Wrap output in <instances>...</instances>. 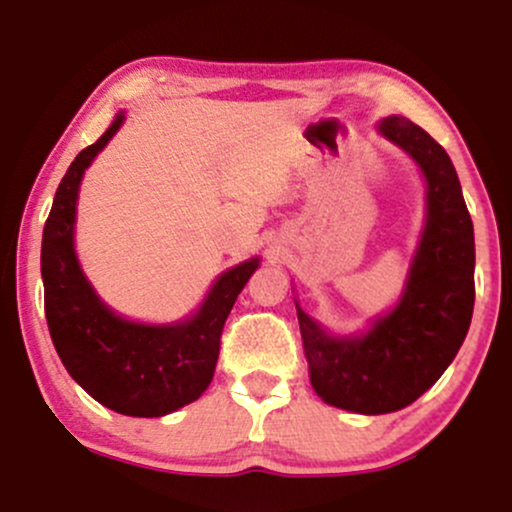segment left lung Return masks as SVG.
Wrapping results in <instances>:
<instances>
[{
  "instance_id": "8db88e82",
  "label": "left lung",
  "mask_w": 512,
  "mask_h": 512,
  "mask_svg": "<svg viewBox=\"0 0 512 512\" xmlns=\"http://www.w3.org/2000/svg\"><path fill=\"white\" fill-rule=\"evenodd\" d=\"M428 179V221L401 303L362 338H330L296 306L313 389L345 411L411 406L457 357L474 313V223L440 143L401 116L379 123Z\"/></svg>"
}]
</instances>
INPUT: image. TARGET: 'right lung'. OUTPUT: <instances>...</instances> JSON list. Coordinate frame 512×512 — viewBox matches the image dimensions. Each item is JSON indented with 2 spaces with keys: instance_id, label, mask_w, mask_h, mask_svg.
Returning a JSON list of instances; mask_svg holds the SVG:
<instances>
[{
  "instance_id": "right-lung-1",
  "label": "right lung",
  "mask_w": 512,
  "mask_h": 512,
  "mask_svg": "<svg viewBox=\"0 0 512 512\" xmlns=\"http://www.w3.org/2000/svg\"><path fill=\"white\" fill-rule=\"evenodd\" d=\"M121 123L123 114L75 157L55 192L41 245L43 301L50 338L72 379L111 411L160 418L196 401L211 384L223 325L257 260L218 277L199 313L177 325L131 323L97 299L72 247L75 201L84 170Z\"/></svg>"
}]
</instances>
